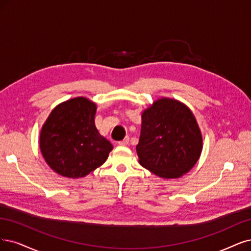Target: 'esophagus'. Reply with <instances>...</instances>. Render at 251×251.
<instances>
[{
    "label": "esophagus",
    "mask_w": 251,
    "mask_h": 251,
    "mask_svg": "<svg viewBox=\"0 0 251 251\" xmlns=\"http://www.w3.org/2000/svg\"><path fill=\"white\" fill-rule=\"evenodd\" d=\"M128 143H129V137L126 136L123 141H120L118 144H119L120 146H126V145H128Z\"/></svg>",
    "instance_id": "34e87169"
}]
</instances>
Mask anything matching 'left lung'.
<instances>
[{
  "instance_id": "left-lung-1",
  "label": "left lung",
  "mask_w": 251,
  "mask_h": 251,
  "mask_svg": "<svg viewBox=\"0 0 251 251\" xmlns=\"http://www.w3.org/2000/svg\"><path fill=\"white\" fill-rule=\"evenodd\" d=\"M136 152L140 163L158 177L179 178L200 158L202 138L190 109L162 98L144 111Z\"/></svg>"
}]
</instances>
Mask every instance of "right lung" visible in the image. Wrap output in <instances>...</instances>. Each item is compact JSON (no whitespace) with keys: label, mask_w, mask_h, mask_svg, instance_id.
<instances>
[{"label":"right lung","mask_w":251,"mask_h":251,"mask_svg":"<svg viewBox=\"0 0 251 251\" xmlns=\"http://www.w3.org/2000/svg\"><path fill=\"white\" fill-rule=\"evenodd\" d=\"M96 105L77 97L55 107L40 133L45 161L64 177L80 178L103 164L113 150L94 122Z\"/></svg>","instance_id":"right-lung-1"}]
</instances>
